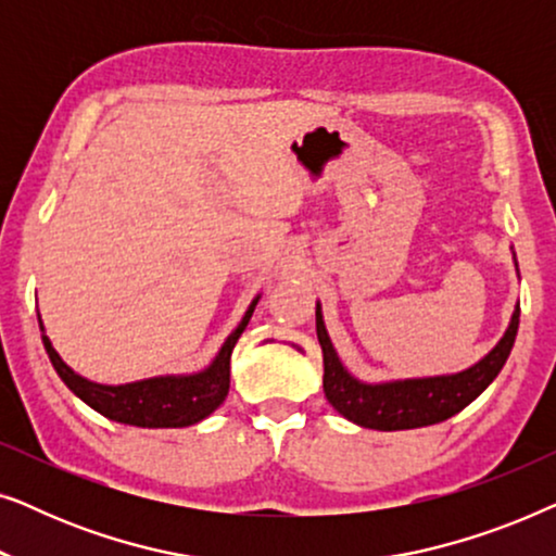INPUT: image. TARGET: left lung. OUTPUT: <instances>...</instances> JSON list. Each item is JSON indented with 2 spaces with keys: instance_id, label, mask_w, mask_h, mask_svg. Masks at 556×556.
I'll use <instances>...</instances> for the list:
<instances>
[{
  "instance_id": "left-lung-1",
  "label": "left lung",
  "mask_w": 556,
  "mask_h": 556,
  "mask_svg": "<svg viewBox=\"0 0 556 556\" xmlns=\"http://www.w3.org/2000/svg\"><path fill=\"white\" fill-rule=\"evenodd\" d=\"M514 253V248H511ZM514 268L519 276V263L514 253ZM519 303L514 306L504 337L481 359L460 371L430 377H405L367 382L346 369L333 341L326 331L321 301H316V337L324 352V394L339 415L349 422L369 430H413L425 425L443 422L468 407L504 369L511 354L516 331H519Z\"/></svg>"
}]
</instances>
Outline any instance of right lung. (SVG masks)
<instances>
[{
    "mask_svg": "<svg viewBox=\"0 0 556 556\" xmlns=\"http://www.w3.org/2000/svg\"><path fill=\"white\" fill-rule=\"evenodd\" d=\"M257 301H261V293L250 301L240 324L235 326L230 337L225 339V344L219 346L215 359L204 369L189 371V375H156L126 384L93 382V379L83 377L67 367L63 356L52 346L48 333H45L40 314H37V321H40L45 352H48L58 377L63 379L75 397H80L96 413H101L113 422L134 425V428H189V425L200 422L215 413L225 402L227 392H230L232 349L238 344L240 333L245 331Z\"/></svg>",
    "mask_w": 556,
    "mask_h": 556,
    "instance_id": "obj_1",
    "label": "right lung"
}]
</instances>
